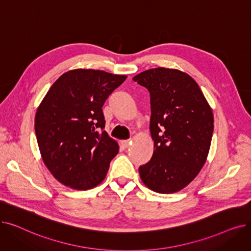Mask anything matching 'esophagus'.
<instances>
[{"label":"esophagus","mask_w":251,"mask_h":251,"mask_svg":"<svg viewBox=\"0 0 251 251\" xmlns=\"http://www.w3.org/2000/svg\"><path fill=\"white\" fill-rule=\"evenodd\" d=\"M130 143H131V141H130V140H121V141H120V144H121V147H122L123 149H127V148H129Z\"/></svg>","instance_id":"esophagus-1"}]
</instances>
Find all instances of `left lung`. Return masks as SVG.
<instances>
[{"label": "left lung", "instance_id": "obj_1", "mask_svg": "<svg viewBox=\"0 0 251 251\" xmlns=\"http://www.w3.org/2000/svg\"><path fill=\"white\" fill-rule=\"evenodd\" d=\"M132 79L151 95L153 153L148 164L139 167L140 178L152 191H180L206 161L214 132L212 108L185 72L159 67Z\"/></svg>", "mask_w": 251, "mask_h": 251}]
</instances>
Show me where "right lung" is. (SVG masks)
Masks as SVG:
<instances>
[{"label":"right lung","mask_w":251,"mask_h":251,"mask_svg":"<svg viewBox=\"0 0 251 251\" xmlns=\"http://www.w3.org/2000/svg\"><path fill=\"white\" fill-rule=\"evenodd\" d=\"M126 78L101 70H70L57 79L38 105L34 119L38 149L44 164L63 185L87 190L105 178L119 147L103 131L101 108Z\"/></svg>","instance_id":"1"}]
</instances>
